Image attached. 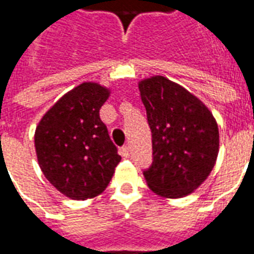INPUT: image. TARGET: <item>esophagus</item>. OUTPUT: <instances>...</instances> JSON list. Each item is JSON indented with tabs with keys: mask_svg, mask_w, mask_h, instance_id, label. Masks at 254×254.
<instances>
[{
	"mask_svg": "<svg viewBox=\"0 0 254 254\" xmlns=\"http://www.w3.org/2000/svg\"><path fill=\"white\" fill-rule=\"evenodd\" d=\"M129 152H130V151H129V147H127V145H124L121 148V155L124 158H129Z\"/></svg>",
	"mask_w": 254,
	"mask_h": 254,
	"instance_id": "34e87169",
	"label": "esophagus"
}]
</instances>
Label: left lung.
Wrapping results in <instances>:
<instances>
[{"label":"left lung","instance_id":"1","mask_svg":"<svg viewBox=\"0 0 254 254\" xmlns=\"http://www.w3.org/2000/svg\"><path fill=\"white\" fill-rule=\"evenodd\" d=\"M152 133V165L144 171L151 190L166 198L190 194L211 174L219 152L212 113L180 84L163 76L138 81Z\"/></svg>","mask_w":254,"mask_h":254}]
</instances>
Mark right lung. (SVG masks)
I'll return each mask as SVG.
<instances>
[{
    "instance_id": "1",
    "label": "right lung",
    "mask_w": 254,
    "mask_h": 254,
    "mask_svg": "<svg viewBox=\"0 0 254 254\" xmlns=\"http://www.w3.org/2000/svg\"><path fill=\"white\" fill-rule=\"evenodd\" d=\"M110 89L83 83L64 95L42 117L35 149L42 173L72 200L100 194L113 178L121 156L99 117Z\"/></svg>"
}]
</instances>
